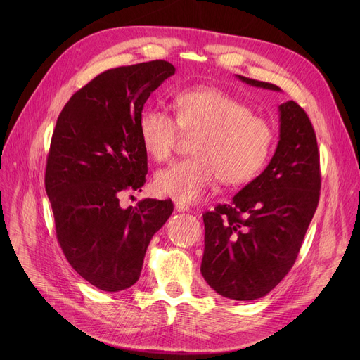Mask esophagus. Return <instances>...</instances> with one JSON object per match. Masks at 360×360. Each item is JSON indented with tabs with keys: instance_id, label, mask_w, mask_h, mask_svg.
Instances as JSON below:
<instances>
[{
	"instance_id": "1",
	"label": "esophagus",
	"mask_w": 360,
	"mask_h": 360,
	"mask_svg": "<svg viewBox=\"0 0 360 360\" xmlns=\"http://www.w3.org/2000/svg\"><path fill=\"white\" fill-rule=\"evenodd\" d=\"M175 210L176 212H190V205L188 204H185V202H182V201H175Z\"/></svg>"
}]
</instances>
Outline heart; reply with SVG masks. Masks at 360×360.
<instances>
[{
	"mask_svg": "<svg viewBox=\"0 0 360 360\" xmlns=\"http://www.w3.org/2000/svg\"><path fill=\"white\" fill-rule=\"evenodd\" d=\"M175 117L147 108L139 120L144 150L165 162L175 148L181 129L194 137V156L176 160L156 174L155 191L179 201H195L214 185L251 181L269 159L273 128L240 99L214 86H195L174 98Z\"/></svg>",
	"mask_w": 360,
	"mask_h": 360,
	"instance_id": "heart-1",
	"label": "heart"
}]
</instances>
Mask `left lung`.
I'll return each mask as SVG.
<instances>
[{
    "label": "left lung",
    "mask_w": 360,
    "mask_h": 360,
    "mask_svg": "<svg viewBox=\"0 0 360 360\" xmlns=\"http://www.w3.org/2000/svg\"><path fill=\"white\" fill-rule=\"evenodd\" d=\"M243 83L280 90L238 75ZM280 140L269 166L232 198L205 212L201 274L235 300L266 296L290 271L319 201V153L307 112L278 106Z\"/></svg>",
    "instance_id": "1"
}]
</instances>
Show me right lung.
Segmentation results:
<instances>
[{"mask_svg": "<svg viewBox=\"0 0 360 360\" xmlns=\"http://www.w3.org/2000/svg\"><path fill=\"white\" fill-rule=\"evenodd\" d=\"M174 74L163 60L106 70L75 91L56 120L45 172L56 239L71 267L105 292L140 278L151 238L174 212L172 200L120 205L121 193L141 191L146 182L144 103Z\"/></svg>", "mask_w": 360, "mask_h": 360, "instance_id": "right-lung-1", "label": "right lung"}]
</instances>
